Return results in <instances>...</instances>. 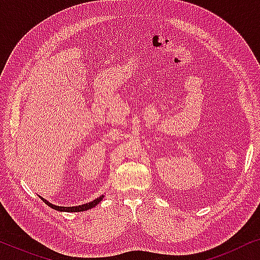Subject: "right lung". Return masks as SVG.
Listing matches in <instances>:
<instances>
[{"label":"right lung","instance_id":"1","mask_svg":"<svg viewBox=\"0 0 260 260\" xmlns=\"http://www.w3.org/2000/svg\"><path fill=\"white\" fill-rule=\"evenodd\" d=\"M103 198H104V195H102V197H99L95 199V200L91 201V202H87V204H83L80 206H72V207H62V206H56V205H53L51 202H48L47 200H45L44 198H41V200L45 202L46 205L49 206V207L55 209V211H59V212H72V213H77V212H85L87 211V209H91L97 206L99 202L103 200Z\"/></svg>","mask_w":260,"mask_h":260}]
</instances>
